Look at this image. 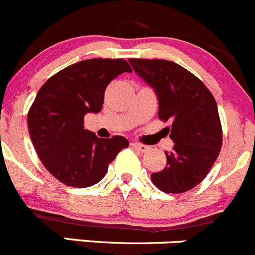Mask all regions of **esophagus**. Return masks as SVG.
<instances>
[{"mask_svg":"<svg viewBox=\"0 0 255 255\" xmlns=\"http://www.w3.org/2000/svg\"><path fill=\"white\" fill-rule=\"evenodd\" d=\"M131 147H133V148H135V150L141 151V152H145V151L148 150V146L142 145V143H140V142H136V141L131 142Z\"/></svg>","mask_w":255,"mask_h":255,"instance_id":"obj_1","label":"esophagus"}]
</instances>
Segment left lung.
Wrapping results in <instances>:
<instances>
[{"mask_svg":"<svg viewBox=\"0 0 255 255\" xmlns=\"http://www.w3.org/2000/svg\"><path fill=\"white\" fill-rule=\"evenodd\" d=\"M133 70L157 95L158 119L171 122L173 148L166 167L151 175L166 193H182L201 183L222 147V127L212 93L197 77L165 59H128Z\"/></svg>","mask_w":255,"mask_h":255,"instance_id":"8db88e82","label":"left lung"}]
</instances>
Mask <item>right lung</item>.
I'll return each mask as SVG.
<instances>
[{"mask_svg": "<svg viewBox=\"0 0 255 255\" xmlns=\"http://www.w3.org/2000/svg\"><path fill=\"white\" fill-rule=\"evenodd\" d=\"M131 73L124 59L94 58L78 62L50 77L27 117L32 143L44 167L65 186L85 188L99 182L128 141L100 138L84 128V117L98 113L108 84Z\"/></svg>", "mask_w": 255, "mask_h": 255, "instance_id": "add662e5", "label": "right lung"}]
</instances>
